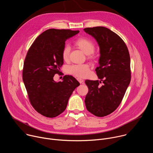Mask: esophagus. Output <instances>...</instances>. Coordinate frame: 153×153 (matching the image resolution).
Returning <instances> with one entry per match:
<instances>
[{
  "label": "esophagus",
  "mask_w": 153,
  "mask_h": 153,
  "mask_svg": "<svg viewBox=\"0 0 153 153\" xmlns=\"http://www.w3.org/2000/svg\"><path fill=\"white\" fill-rule=\"evenodd\" d=\"M77 80L80 83H83V82H84L83 79H81V78H77Z\"/></svg>",
  "instance_id": "obj_1"
}]
</instances>
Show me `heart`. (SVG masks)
Returning a JSON list of instances; mask_svg holds the SVG:
<instances>
[{
	"label": "heart",
	"mask_w": 153,
	"mask_h": 153,
	"mask_svg": "<svg viewBox=\"0 0 153 153\" xmlns=\"http://www.w3.org/2000/svg\"><path fill=\"white\" fill-rule=\"evenodd\" d=\"M75 44L83 52L88 55L89 58L94 57V52L95 48L94 42L85 37L78 38L75 41ZM70 53V47L66 44L62 50V58L64 61L68 60ZM89 66L86 64H73L68 67V72L73 76L79 77H83L86 76L89 73Z\"/></svg>",
	"instance_id": "b5f03b06"
}]
</instances>
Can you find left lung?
Instances as JSON below:
<instances>
[{
  "label": "left lung",
  "instance_id": "1",
  "mask_svg": "<svg viewBox=\"0 0 153 153\" xmlns=\"http://www.w3.org/2000/svg\"><path fill=\"white\" fill-rule=\"evenodd\" d=\"M95 38L100 48L99 67L95 69L99 80H85L88 88L85 103L87 110L96 117H103L114 112L123 100L131 80L130 58L122 38L103 26L85 28Z\"/></svg>",
  "mask_w": 153,
  "mask_h": 153
}]
</instances>
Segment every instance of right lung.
Segmentation results:
<instances>
[{
  "label": "right lung",
  "mask_w": 153,
  "mask_h": 153,
  "mask_svg": "<svg viewBox=\"0 0 153 153\" xmlns=\"http://www.w3.org/2000/svg\"><path fill=\"white\" fill-rule=\"evenodd\" d=\"M79 32L70 29H50L39 35L26 54L22 77L30 103L39 114L55 118L66 109L73 91L80 85L71 76L56 82L64 64L62 50L67 39Z\"/></svg>",
  "instance_id": "obj_1"
}]
</instances>
